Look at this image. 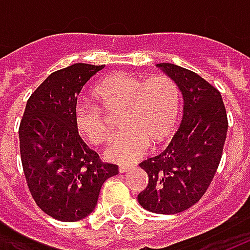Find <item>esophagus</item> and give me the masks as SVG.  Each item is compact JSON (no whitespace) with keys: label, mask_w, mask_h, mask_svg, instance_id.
<instances>
[{"label":"esophagus","mask_w":250,"mask_h":250,"mask_svg":"<svg viewBox=\"0 0 250 250\" xmlns=\"http://www.w3.org/2000/svg\"><path fill=\"white\" fill-rule=\"evenodd\" d=\"M132 167H134V166H119V171L120 173H127V171H130Z\"/></svg>","instance_id":"34e87169"}]
</instances>
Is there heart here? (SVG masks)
<instances>
[{
  "label": "heart",
  "instance_id": "obj_1",
  "mask_svg": "<svg viewBox=\"0 0 250 250\" xmlns=\"http://www.w3.org/2000/svg\"><path fill=\"white\" fill-rule=\"evenodd\" d=\"M92 98L107 114L125 109L120 120L123 134L108 151V158L115 162L130 163L141 158L148 150L150 142L161 145L178 127L182 95L178 83L167 75L145 79L130 73H114L93 87ZM98 109L79 105L75 111V125L88 143L104 146L111 142L112 132Z\"/></svg>",
  "mask_w": 250,
  "mask_h": 250
}]
</instances>
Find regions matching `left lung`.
<instances>
[{
	"instance_id": "left-lung-1",
	"label": "left lung",
	"mask_w": 250,
	"mask_h": 250,
	"mask_svg": "<svg viewBox=\"0 0 250 250\" xmlns=\"http://www.w3.org/2000/svg\"><path fill=\"white\" fill-rule=\"evenodd\" d=\"M178 83L184 95V120L168 147L139 165L148 175L139 193L141 206L158 214H177L204 197L220 165L228 115L220 91L186 68L158 64Z\"/></svg>"
}]
</instances>
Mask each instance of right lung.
I'll return each instance as SVG.
<instances>
[{
  "label": "right lung",
  "instance_id": "add662e5",
  "mask_svg": "<svg viewBox=\"0 0 250 250\" xmlns=\"http://www.w3.org/2000/svg\"><path fill=\"white\" fill-rule=\"evenodd\" d=\"M103 65L77 62L53 72L26 102L20 123V154L32 198L62 222L91 214L105 179L119 173L103 162L75 125L77 95Z\"/></svg>",
  "mask_w": 250,
  "mask_h": 250
}]
</instances>
